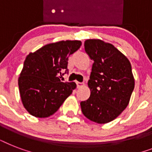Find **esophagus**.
Returning a JSON list of instances; mask_svg holds the SVG:
<instances>
[{"label":"esophagus","mask_w":152,"mask_h":152,"mask_svg":"<svg viewBox=\"0 0 152 152\" xmlns=\"http://www.w3.org/2000/svg\"><path fill=\"white\" fill-rule=\"evenodd\" d=\"M76 84H77V88H80L82 87H83V83H80V82H76Z\"/></svg>","instance_id":"obj_1"}]
</instances>
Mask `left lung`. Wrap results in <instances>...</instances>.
I'll use <instances>...</instances> for the list:
<instances>
[{
	"instance_id": "1",
	"label": "left lung",
	"mask_w": 152,
	"mask_h": 152,
	"mask_svg": "<svg viewBox=\"0 0 152 152\" xmlns=\"http://www.w3.org/2000/svg\"><path fill=\"white\" fill-rule=\"evenodd\" d=\"M84 49L94 63L88 83L90 97L81 102V110L91 121L110 122L129 103L135 87L132 66L114 46L100 39L86 40Z\"/></svg>"
}]
</instances>
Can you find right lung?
Here are the masks:
<instances>
[{"label":"right lung","instance_id":"1","mask_svg":"<svg viewBox=\"0 0 152 152\" xmlns=\"http://www.w3.org/2000/svg\"><path fill=\"white\" fill-rule=\"evenodd\" d=\"M81 44L78 40L56 42L27 55L18 84L23 105L31 115H53L76 89V83L61 82L60 76L68 71L69 57Z\"/></svg>","mask_w":152,"mask_h":152}]
</instances>
